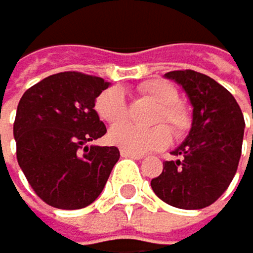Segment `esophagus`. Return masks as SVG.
<instances>
[{
    "mask_svg": "<svg viewBox=\"0 0 253 253\" xmlns=\"http://www.w3.org/2000/svg\"><path fill=\"white\" fill-rule=\"evenodd\" d=\"M120 155L124 157V158H134V160H141V158H144L142 154H134V152H129V150H125V149H122V150H120Z\"/></svg>",
    "mask_w": 253,
    "mask_h": 253,
    "instance_id": "1",
    "label": "esophagus"
}]
</instances>
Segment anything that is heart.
<instances>
[{
    "label": "heart",
    "instance_id": "b5f03b06",
    "mask_svg": "<svg viewBox=\"0 0 253 253\" xmlns=\"http://www.w3.org/2000/svg\"><path fill=\"white\" fill-rule=\"evenodd\" d=\"M137 91L157 104V111L154 112L152 122L154 124H168L169 128L176 134L187 131L190 125V116L184 106L177 103L179 93L172 84L155 79L144 82L137 87ZM95 111L98 117L109 125L119 124L126 117V99L124 90L119 87H112L104 90L96 98ZM171 134L165 125H155L152 128H137L129 124H120L112 126L109 131V141L116 146L134 152V154H144V152L162 149L169 142Z\"/></svg>",
    "mask_w": 253,
    "mask_h": 253
}]
</instances>
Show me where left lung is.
Here are the masks:
<instances>
[{"label":"left lung","mask_w":253,"mask_h":253,"mask_svg":"<svg viewBox=\"0 0 253 253\" xmlns=\"http://www.w3.org/2000/svg\"><path fill=\"white\" fill-rule=\"evenodd\" d=\"M179 84L192 106V126L171 152L163 172L152 179L160 200L179 209H203L220 196L238 169L244 116L228 90L209 76L185 69L165 74ZM253 117V114H252ZM253 137V136H252Z\"/></svg>","instance_id":"1"}]
</instances>
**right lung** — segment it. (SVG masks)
Returning a JSON list of instances; mask_svg holds the SVG:
<instances>
[{
    "label": "right lung",
    "mask_w": 253,
    "mask_h": 253,
    "mask_svg": "<svg viewBox=\"0 0 253 253\" xmlns=\"http://www.w3.org/2000/svg\"><path fill=\"white\" fill-rule=\"evenodd\" d=\"M101 77L58 73L28 88L17 106V162L41 200L58 209H81L103 192L117 147L88 146L106 134L95 111L109 87Z\"/></svg>",
    "instance_id": "1"
}]
</instances>
